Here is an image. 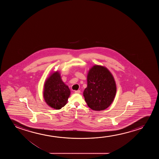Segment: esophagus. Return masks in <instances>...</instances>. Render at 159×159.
<instances>
[{"label": "esophagus", "instance_id": "esophagus-1", "mask_svg": "<svg viewBox=\"0 0 159 159\" xmlns=\"http://www.w3.org/2000/svg\"><path fill=\"white\" fill-rule=\"evenodd\" d=\"M74 92H75V93H80V90H77V91H75Z\"/></svg>", "mask_w": 159, "mask_h": 159}]
</instances>
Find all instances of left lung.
I'll return each mask as SVG.
<instances>
[{
  "label": "left lung",
  "mask_w": 159,
  "mask_h": 159,
  "mask_svg": "<svg viewBox=\"0 0 159 159\" xmlns=\"http://www.w3.org/2000/svg\"><path fill=\"white\" fill-rule=\"evenodd\" d=\"M116 93L115 81L107 68L95 65L87 75V87L84 96L87 105L95 111L107 109L113 101Z\"/></svg>",
  "instance_id": "obj_1"
}]
</instances>
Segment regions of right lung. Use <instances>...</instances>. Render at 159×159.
<instances>
[{
  "instance_id": "add662e5",
  "label": "right lung",
  "mask_w": 159,
  "mask_h": 159,
  "mask_svg": "<svg viewBox=\"0 0 159 159\" xmlns=\"http://www.w3.org/2000/svg\"><path fill=\"white\" fill-rule=\"evenodd\" d=\"M70 93V89L61 80L59 72H55L46 80L44 98L47 104L52 108L59 110L64 107Z\"/></svg>"
}]
</instances>
